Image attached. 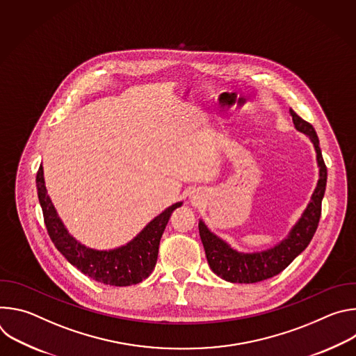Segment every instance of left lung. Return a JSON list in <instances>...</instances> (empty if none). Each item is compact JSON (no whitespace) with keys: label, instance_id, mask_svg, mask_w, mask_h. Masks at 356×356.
Masks as SVG:
<instances>
[{"label":"left lung","instance_id":"left-lung-1","mask_svg":"<svg viewBox=\"0 0 356 356\" xmlns=\"http://www.w3.org/2000/svg\"><path fill=\"white\" fill-rule=\"evenodd\" d=\"M290 114L293 117L296 129L306 134L316 147L317 163L320 168V179L317 187L312 195L307 209L304 210L301 218L291 228L287 238L268 250L241 253L232 249L225 241L214 235L207 228V225L200 220L198 232L202 246H204L206 250L207 262L211 270L227 282L258 283L279 275L309 246L317 231L321 217V201L327 186V168L321 155L320 140L313 125L300 118L291 108Z\"/></svg>","mask_w":356,"mask_h":356}]
</instances>
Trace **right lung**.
<instances>
[{"instance_id":"right-lung-1","label":"right lung","mask_w":356,"mask_h":356,"mask_svg":"<svg viewBox=\"0 0 356 356\" xmlns=\"http://www.w3.org/2000/svg\"><path fill=\"white\" fill-rule=\"evenodd\" d=\"M36 188L47 234L58 250L86 276L110 286L136 284L152 273L168 221L172 213L183 204L176 202L166 209L127 245L113 250H95L76 241L65 228L47 195L42 166L36 173Z\"/></svg>"}]
</instances>
